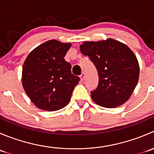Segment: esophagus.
<instances>
[{"mask_svg": "<svg viewBox=\"0 0 154 154\" xmlns=\"http://www.w3.org/2000/svg\"><path fill=\"white\" fill-rule=\"evenodd\" d=\"M80 80H81V81H83V80H84V77H85V74L84 73H82L81 74V75L80 76Z\"/></svg>", "mask_w": 154, "mask_h": 154, "instance_id": "esophagus-1", "label": "esophagus"}]
</instances>
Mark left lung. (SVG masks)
I'll list each match as a JSON object with an SVG mask.
<instances>
[{"label": "left lung", "instance_id": "8db88e82", "mask_svg": "<svg viewBox=\"0 0 154 154\" xmlns=\"http://www.w3.org/2000/svg\"><path fill=\"white\" fill-rule=\"evenodd\" d=\"M80 48L98 73V85L91 91L93 101L106 108L125 103L134 91L139 77V63L133 51L112 38L84 42Z\"/></svg>", "mask_w": 154, "mask_h": 154}]
</instances>
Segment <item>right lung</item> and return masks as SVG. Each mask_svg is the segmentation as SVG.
I'll return each instance as SVG.
<instances>
[{"instance_id":"add662e5","label":"right lung","mask_w":154,"mask_h":154,"mask_svg":"<svg viewBox=\"0 0 154 154\" xmlns=\"http://www.w3.org/2000/svg\"><path fill=\"white\" fill-rule=\"evenodd\" d=\"M71 46V43L49 40L32 50L24 61L23 88L41 109L56 111L66 106L80 81L64 59Z\"/></svg>"}]
</instances>
